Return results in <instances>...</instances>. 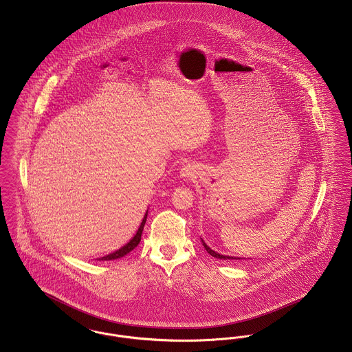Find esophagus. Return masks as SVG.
<instances>
[{
  "label": "esophagus",
  "mask_w": 352,
  "mask_h": 352,
  "mask_svg": "<svg viewBox=\"0 0 352 352\" xmlns=\"http://www.w3.org/2000/svg\"><path fill=\"white\" fill-rule=\"evenodd\" d=\"M181 175L184 177V178H190V177L192 175V170L190 168V166H184V168L181 170Z\"/></svg>",
  "instance_id": "34e87169"
}]
</instances>
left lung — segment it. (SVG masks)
I'll list each match as a JSON object with an SVG mask.
<instances>
[{
	"mask_svg": "<svg viewBox=\"0 0 352 352\" xmlns=\"http://www.w3.org/2000/svg\"><path fill=\"white\" fill-rule=\"evenodd\" d=\"M203 245H204V248H206V251L208 252L211 256H214V257H217V258H221V260H226V258H230V260H232L234 257H230V256H223V254H219L218 252L212 251L204 241H203Z\"/></svg>",
	"mask_w": 352,
	"mask_h": 352,
	"instance_id": "left-lung-1",
	"label": "left lung"
}]
</instances>
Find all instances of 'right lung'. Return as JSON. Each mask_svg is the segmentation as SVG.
<instances>
[{"label": "right lung", "mask_w": 352, "mask_h": 352, "mask_svg": "<svg viewBox=\"0 0 352 352\" xmlns=\"http://www.w3.org/2000/svg\"><path fill=\"white\" fill-rule=\"evenodd\" d=\"M146 218H148V214H145L144 220H142V223H141V226H140V228H138L137 234H134L133 239H132L126 245H124V247H122V248H120L118 251L113 252V253H111V254H107V256L101 257L99 260H102V261H105V260H116V258H120V257H122V256L128 254L129 252L133 251L134 248L138 245V243L141 241V234H142V231H144V226H145Z\"/></svg>", "instance_id": "add662e5"}]
</instances>
